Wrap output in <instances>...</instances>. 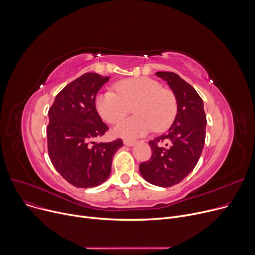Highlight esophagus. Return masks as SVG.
I'll use <instances>...</instances> for the list:
<instances>
[{
	"label": "esophagus",
	"mask_w": 255,
	"mask_h": 255,
	"mask_svg": "<svg viewBox=\"0 0 255 255\" xmlns=\"http://www.w3.org/2000/svg\"><path fill=\"white\" fill-rule=\"evenodd\" d=\"M124 144H125L126 146L132 147V146L136 145V142H134V141H131V140H125V141H124Z\"/></svg>",
	"instance_id": "obj_1"
}]
</instances>
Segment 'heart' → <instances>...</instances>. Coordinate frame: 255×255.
I'll list each match as a JSON object with an SVG mask.
<instances>
[{"label": "heart", "instance_id": "obj_1", "mask_svg": "<svg viewBox=\"0 0 255 255\" xmlns=\"http://www.w3.org/2000/svg\"><path fill=\"white\" fill-rule=\"evenodd\" d=\"M118 94L107 92L96 99L99 114L109 124H116L133 107L134 117L126 119L114 128L116 136L136 139L149 133L154 128L164 130L174 122L177 103L174 95L161 88L159 82L148 77L128 78L116 83Z\"/></svg>", "mask_w": 255, "mask_h": 255}]
</instances>
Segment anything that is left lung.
Returning a JSON list of instances; mask_svg holds the SVG:
<instances>
[{
  "instance_id": "left-lung-1",
  "label": "left lung",
  "mask_w": 255,
  "mask_h": 255,
  "mask_svg": "<svg viewBox=\"0 0 255 255\" xmlns=\"http://www.w3.org/2000/svg\"><path fill=\"white\" fill-rule=\"evenodd\" d=\"M167 82L177 103V114L168 131L149 142L152 155L139 167L150 184L170 187L180 183L194 169L206 138L204 103L190 84L173 72H156Z\"/></svg>"
}]
</instances>
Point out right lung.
Wrapping results in <instances>:
<instances>
[{"instance_id":"obj_1","label":"right lung","mask_w":255,"mask_h":255,"mask_svg":"<svg viewBox=\"0 0 255 255\" xmlns=\"http://www.w3.org/2000/svg\"><path fill=\"white\" fill-rule=\"evenodd\" d=\"M109 76L85 73L62 89L48 111V154L55 170L76 187H96L111 174L124 142L96 143L108 130L96 109V97Z\"/></svg>"}]
</instances>
